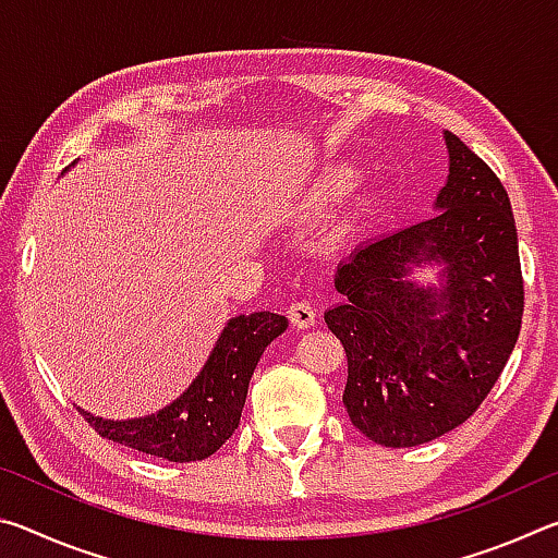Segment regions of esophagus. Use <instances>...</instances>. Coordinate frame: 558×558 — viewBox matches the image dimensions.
I'll return each instance as SVG.
<instances>
[{
    "label": "esophagus",
    "mask_w": 558,
    "mask_h": 558,
    "mask_svg": "<svg viewBox=\"0 0 558 558\" xmlns=\"http://www.w3.org/2000/svg\"><path fill=\"white\" fill-rule=\"evenodd\" d=\"M288 317L298 329H307V327L315 325L317 313L307 300H300V302H292V305L288 307Z\"/></svg>",
    "instance_id": "1"
}]
</instances>
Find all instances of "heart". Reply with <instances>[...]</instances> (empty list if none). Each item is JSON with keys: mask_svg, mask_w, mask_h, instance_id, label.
Instances as JSON below:
<instances>
[{"mask_svg": "<svg viewBox=\"0 0 558 558\" xmlns=\"http://www.w3.org/2000/svg\"><path fill=\"white\" fill-rule=\"evenodd\" d=\"M362 179V169L352 162H335L319 169L310 179L305 192H300L290 204V211L295 216H310L323 211L327 204L342 199L344 194L352 192Z\"/></svg>", "mask_w": 558, "mask_h": 558, "instance_id": "b5f03b06", "label": "heart"}]
</instances>
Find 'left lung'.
<instances>
[{
    "instance_id": "8db88e82",
    "label": "left lung",
    "mask_w": 558,
    "mask_h": 558,
    "mask_svg": "<svg viewBox=\"0 0 558 558\" xmlns=\"http://www.w3.org/2000/svg\"><path fill=\"white\" fill-rule=\"evenodd\" d=\"M438 214L379 235L337 266L344 300L325 323L344 344V409L386 448L465 423L502 374L522 327L524 286L505 186L452 132ZM438 267L436 283L410 276Z\"/></svg>"
}]
</instances>
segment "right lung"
Returning a JSON list of instances; mask_svg holds the SVG:
<instances>
[{
    "mask_svg": "<svg viewBox=\"0 0 558 558\" xmlns=\"http://www.w3.org/2000/svg\"><path fill=\"white\" fill-rule=\"evenodd\" d=\"M75 165V162H73ZM288 329L278 313L235 315L221 329L216 347L189 389L157 413L110 421L78 411L98 436L169 462H194L214 456L241 423V411L258 359Z\"/></svg>",
    "mask_w": 558,
    "mask_h": 558,
    "instance_id": "obj_1",
    "label": "right lung"
}]
</instances>
